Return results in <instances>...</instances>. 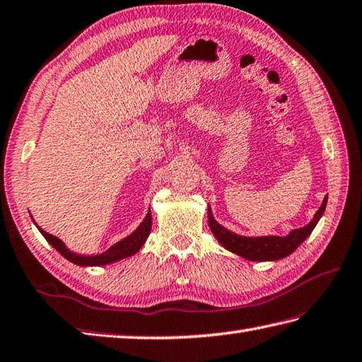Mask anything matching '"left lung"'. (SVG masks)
I'll list each match as a JSON object with an SVG mask.
<instances>
[{"label": "left lung", "mask_w": 362, "mask_h": 362, "mask_svg": "<svg viewBox=\"0 0 362 362\" xmlns=\"http://www.w3.org/2000/svg\"><path fill=\"white\" fill-rule=\"evenodd\" d=\"M325 195L322 204L317 209V212L313 216L308 224H305L303 228L293 229L288 232L286 235H259V237H247L240 235L235 232L224 228L214 218L211 206H207V216H209V228H211L214 237L218 240V243L235 254L238 257H243L246 260L251 262H276L282 260L285 257L291 255L297 247H299L305 240L310 237L313 229L316 228L317 221L322 218L327 207Z\"/></svg>", "instance_id": "1"}]
</instances>
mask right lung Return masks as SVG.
Returning <instances> with one entry per match:
<instances>
[{"instance_id": "add662e5", "label": "right lung", "mask_w": 362, "mask_h": 362, "mask_svg": "<svg viewBox=\"0 0 362 362\" xmlns=\"http://www.w3.org/2000/svg\"><path fill=\"white\" fill-rule=\"evenodd\" d=\"M32 221H34V218H32ZM34 224L40 230V234L46 238V242L49 243L55 249V251H59L71 263L78 264V267H103V264H110V263H115L119 260H124V259H127V257H132L136 252H139V249L144 246V243L147 242V238L150 235L151 212L148 209V212L146 216H144L142 223L132 232L130 235H127L125 238L119 240L117 243L110 246L107 251H103L100 254H91V255L77 254L74 251H71V249L65 243H63L59 237H55V235L49 234V232H46L45 229L40 228L35 221H34Z\"/></svg>"}]
</instances>
